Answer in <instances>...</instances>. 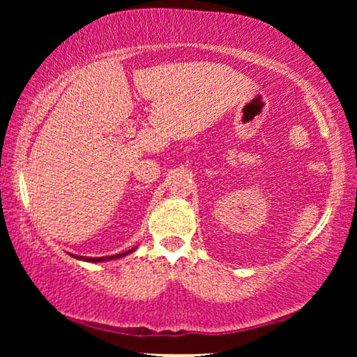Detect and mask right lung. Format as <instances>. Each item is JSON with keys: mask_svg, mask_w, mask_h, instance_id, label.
Masks as SVG:
<instances>
[{"mask_svg": "<svg viewBox=\"0 0 357 357\" xmlns=\"http://www.w3.org/2000/svg\"><path fill=\"white\" fill-rule=\"evenodd\" d=\"M137 249V247H135ZM135 249H130L128 252H123V253H118V255H112V257H100V258H91V257H75L77 259H83V261H91V263H100V261H108V259H116V258H123L128 255V253H132Z\"/></svg>", "mask_w": 357, "mask_h": 357, "instance_id": "right-lung-1", "label": "right lung"}]
</instances>
